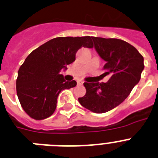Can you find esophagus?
I'll use <instances>...</instances> for the list:
<instances>
[{
    "instance_id": "obj_1",
    "label": "esophagus",
    "mask_w": 158,
    "mask_h": 158,
    "mask_svg": "<svg viewBox=\"0 0 158 158\" xmlns=\"http://www.w3.org/2000/svg\"><path fill=\"white\" fill-rule=\"evenodd\" d=\"M82 84H83V81H77V85H81Z\"/></svg>"
}]
</instances>
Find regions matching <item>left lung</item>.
Returning a JSON list of instances; mask_svg holds the SVG:
<instances>
[{
  "label": "left lung",
  "mask_w": 158,
  "mask_h": 158,
  "mask_svg": "<svg viewBox=\"0 0 158 158\" xmlns=\"http://www.w3.org/2000/svg\"><path fill=\"white\" fill-rule=\"evenodd\" d=\"M94 48L106 61L105 76L110 79L104 82H85L86 94L78 98L83 107L96 114L114 109L126 99L139 82L144 69V58L130 44L116 38L92 37Z\"/></svg>",
  "instance_id": "obj_1"
}]
</instances>
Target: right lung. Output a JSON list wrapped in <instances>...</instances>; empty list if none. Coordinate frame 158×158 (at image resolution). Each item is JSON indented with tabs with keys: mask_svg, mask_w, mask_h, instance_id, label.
<instances>
[{
	"mask_svg": "<svg viewBox=\"0 0 158 158\" xmlns=\"http://www.w3.org/2000/svg\"><path fill=\"white\" fill-rule=\"evenodd\" d=\"M93 46L89 36L56 37L27 56L18 70L17 94L30 118L43 120L54 113L59 94L77 85L76 81H66L60 72L75 60L79 48Z\"/></svg>",
	"mask_w": 158,
	"mask_h": 158,
	"instance_id": "right-lung-1",
	"label": "right lung"
}]
</instances>
